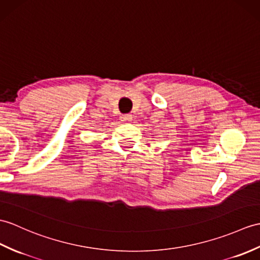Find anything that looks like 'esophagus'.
I'll return each instance as SVG.
<instances>
[{
    "label": "esophagus",
    "mask_w": 260,
    "mask_h": 260,
    "mask_svg": "<svg viewBox=\"0 0 260 260\" xmlns=\"http://www.w3.org/2000/svg\"><path fill=\"white\" fill-rule=\"evenodd\" d=\"M132 119H133V116L131 114H125V115L120 116V120H122V122H132Z\"/></svg>",
    "instance_id": "obj_1"
}]
</instances>
